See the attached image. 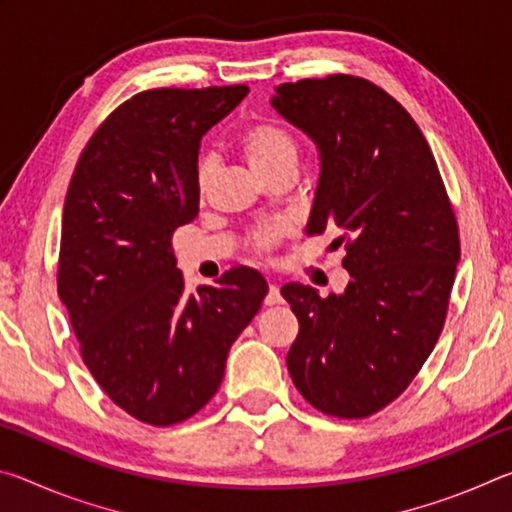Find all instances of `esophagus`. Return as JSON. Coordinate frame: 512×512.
<instances>
[{"label": "esophagus", "instance_id": "obj_1", "mask_svg": "<svg viewBox=\"0 0 512 512\" xmlns=\"http://www.w3.org/2000/svg\"><path fill=\"white\" fill-rule=\"evenodd\" d=\"M282 302V296H280V289H277V284H268V293L264 298V305L273 307V305H280Z\"/></svg>", "mask_w": 512, "mask_h": 512}]
</instances>
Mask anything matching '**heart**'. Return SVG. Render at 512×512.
Listing matches in <instances>:
<instances>
[{"label": "heart", "instance_id": "1", "mask_svg": "<svg viewBox=\"0 0 512 512\" xmlns=\"http://www.w3.org/2000/svg\"><path fill=\"white\" fill-rule=\"evenodd\" d=\"M239 146L241 151H244L246 160L250 162V167L257 173H262L264 178L277 167H282V164L298 160L296 137L289 133V128L277 124V121H257V124H250L246 131L239 135ZM210 176L212 164L210 160L203 158L196 167L198 194H205ZM280 237L282 225H264V228H259L250 235V246H253L255 253L266 255L271 253Z\"/></svg>", "mask_w": 512, "mask_h": 512}]
</instances>
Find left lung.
<instances>
[{
  "label": "left lung",
  "instance_id": "1",
  "mask_svg": "<svg viewBox=\"0 0 512 512\" xmlns=\"http://www.w3.org/2000/svg\"><path fill=\"white\" fill-rule=\"evenodd\" d=\"M273 108L318 144L307 232L345 244L343 296L289 282L300 329L293 384L334 418H368L397 400L443 332L461 239L438 164L413 117L361 76L277 85Z\"/></svg>",
  "mask_w": 512,
  "mask_h": 512
}]
</instances>
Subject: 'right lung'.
<instances>
[{"label": "right lung", "instance_id": "add662e5", "mask_svg": "<svg viewBox=\"0 0 512 512\" xmlns=\"http://www.w3.org/2000/svg\"><path fill=\"white\" fill-rule=\"evenodd\" d=\"M246 94V85L135 94L85 144L65 196L56 280L81 359L119 409L153 427L212 400L230 345L268 293L248 266L187 293L171 246L198 214L201 137Z\"/></svg>", "mask_w": 512, "mask_h": 512}]
</instances>
